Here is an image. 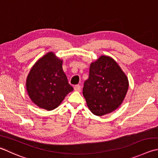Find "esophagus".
<instances>
[{
    "instance_id": "34e87169",
    "label": "esophagus",
    "mask_w": 158,
    "mask_h": 158,
    "mask_svg": "<svg viewBox=\"0 0 158 158\" xmlns=\"http://www.w3.org/2000/svg\"><path fill=\"white\" fill-rule=\"evenodd\" d=\"M74 89H75V91L80 92V91L81 90V85H75V87H74Z\"/></svg>"
}]
</instances>
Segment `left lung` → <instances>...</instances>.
<instances>
[{"mask_svg": "<svg viewBox=\"0 0 158 158\" xmlns=\"http://www.w3.org/2000/svg\"><path fill=\"white\" fill-rule=\"evenodd\" d=\"M128 88V78L119 65L111 57L101 55L90 64L83 95L91 112L101 116L122 104Z\"/></svg>", "mask_w": 158, "mask_h": 158, "instance_id": "8db88e82", "label": "left lung"}]
</instances>
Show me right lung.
<instances>
[{
  "instance_id": "right-lung-1",
  "label": "right lung",
  "mask_w": 158,
  "mask_h": 158,
  "mask_svg": "<svg viewBox=\"0 0 158 158\" xmlns=\"http://www.w3.org/2000/svg\"><path fill=\"white\" fill-rule=\"evenodd\" d=\"M63 60L53 52L40 58L31 69L26 80L27 94L34 104L51 111L57 108L73 90L62 69Z\"/></svg>"
}]
</instances>
